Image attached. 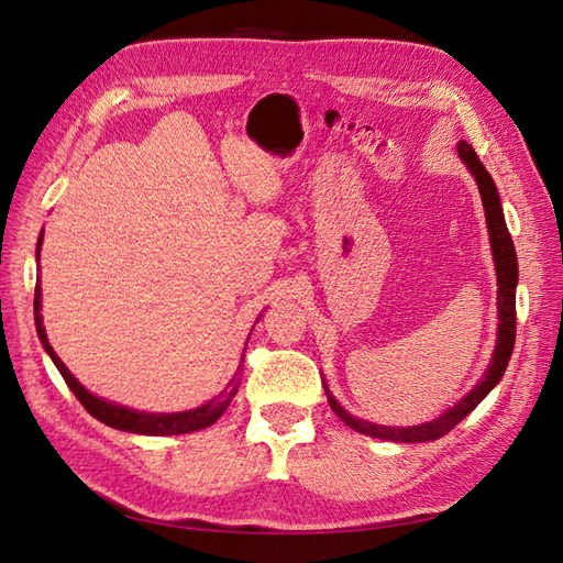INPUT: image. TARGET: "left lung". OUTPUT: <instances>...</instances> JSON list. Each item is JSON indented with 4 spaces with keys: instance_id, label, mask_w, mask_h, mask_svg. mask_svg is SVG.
<instances>
[{
    "instance_id": "8db88e82",
    "label": "left lung",
    "mask_w": 563,
    "mask_h": 563,
    "mask_svg": "<svg viewBox=\"0 0 563 563\" xmlns=\"http://www.w3.org/2000/svg\"><path fill=\"white\" fill-rule=\"evenodd\" d=\"M457 152L462 162L470 166V172L476 178V186H479L482 202L486 210V224H488V234H492V251H494V261H496V278H498V341H496V351H494V361L488 365L486 375L482 377L479 385H476L466 397L454 404L450 411L442 413L440 418L423 426H411V428H389V426H375L361 421V418H353L349 411H343L339 401L331 397L327 389V397L331 409L336 411V416L345 426H351L353 430L363 435H373L382 440H397V442H428V440H438L450 430L457 426L462 418L476 409L488 391H492L498 379L504 377L508 361L512 355V345H516V285H518V258H516V246H512L510 232L504 220V210H500V200H498V190L492 174L486 172V166L482 159L476 157V152L472 145L466 142H460Z\"/></svg>"
}]
</instances>
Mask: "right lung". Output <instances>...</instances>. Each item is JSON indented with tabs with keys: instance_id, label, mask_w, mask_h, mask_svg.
Masks as SVG:
<instances>
[{
	"instance_id": "right-lung-1",
	"label": "right lung",
	"mask_w": 563,
	"mask_h": 563,
	"mask_svg": "<svg viewBox=\"0 0 563 563\" xmlns=\"http://www.w3.org/2000/svg\"><path fill=\"white\" fill-rule=\"evenodd\" d=\"M43 234L38 236V251H41ZM41 256V254H38ZM33 312H35V329H38V339L43 343V349L47 355L53 357V363L57 365L59 375L65 377L67 387L75 391V397L81 401L84 409H87L93 418H99L101 423L118 428V430H128V433H142V435H181V433H194V430L208 428L212 426L218 418L224 413L227 406L234 399L236 387L224 389L218 394L212 401L194 411H184V413H142V411H130L125 406H115L111 401H103L99 397H93L87 389H84L79 382L71 377L65 363L59 361L57 353L53 351V345L47 343L45 329H43V317H41V288H35V300H33Z\"/></svg>"
}]
</instances>
